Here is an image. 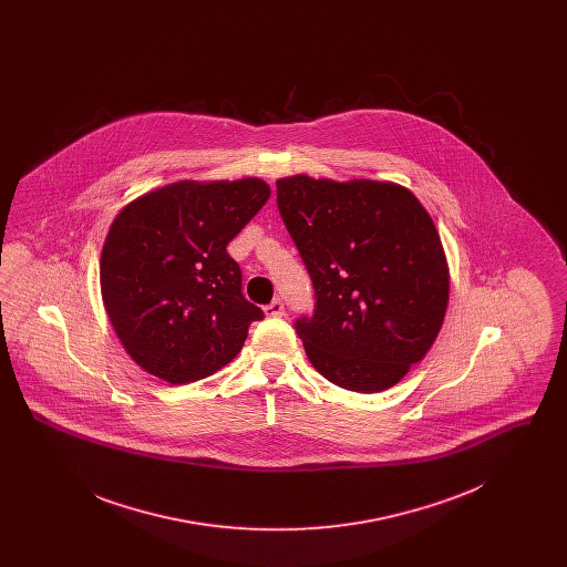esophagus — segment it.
Masks as SVG:
<instances>
[{
  "instance_id": "1",
  "label": "esophagus",
  "mask_w": 567,
  "mask_h": 567,
  "mask_svg": "<svg viewBox=\"0 0 567 567\" xmlns=\"http://www.w3.org/2000/svg\"><path fill=\"white\" fill-rule=\"evenodd\" d=\"M264 312H266V317H282L285 315V303L280 299H274L271 303L264 308Z\"/></svg>"
}]
</instances>
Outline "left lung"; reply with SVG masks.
Instances as JSON below:
<instances>
[{"mask_svg": "<svg viewBox=\"0 0 567 567\" xmlns=\"http://www.w3.org/2000/svg\"><path fill=\"white\" fill-rule=\"evenodd\" d=\"M280 216L315 285L312 319L296 321L315 370L378 393L432 349L451 276L432 216L395 183L296 174L276 181Z\"/></svg>", "mask_w": 567, "mask_h": 567, "instance_id": "8db88e82", "label": "left lung"}]
</instances>
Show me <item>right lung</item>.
<instances>
[{"label":"right lung","mask_w":567,"mask_h":567,"mask_svg":"<svg viewBox=\"0 0 567 567\" xmlns=\"http://www.w3.org/2000/svg\"><path fill=\"white\" fill-rule=\"evenodd\" d=\"M270 193L261 178L178 181L135 197L112 220L100 259L102 299L144 372L185 384L243 351L248 324L264 312L244 299L227 244Z\"/></svg>","instance_id":"obj_1"}]
</instances>
